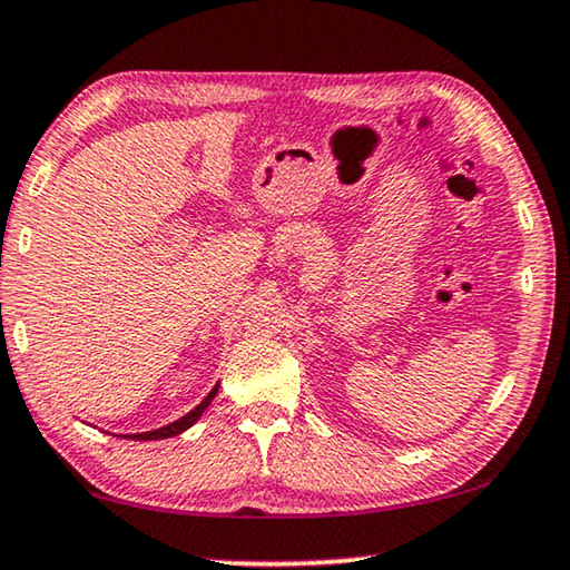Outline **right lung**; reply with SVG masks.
Instances as JSON below:
<instances>
[{"label": "right lung", "mask_w": 570, "mask_h": 570, "mask_svg": "<svg viewBox=\"0 0 570 570\" xmlns=\"http://www.w3.org/2000/svg\"><path fill=\"white\" fill-rule=\"evenodd\" d=\"M215 395H218V385L213 387L210 393L205 395V399L200 401V405H195L193 411L189 413H185L183 419H177L175 423H167V426H161V429H155V431H144V433H131V436H126V439H134V441H157V439H169V436H179V433L183 431H187L189 426H193V423L200 419V415L205 413V409L207 405L213 403V399Z\"/></svg>", "instance_id": "add662e5"}]
</instances>
